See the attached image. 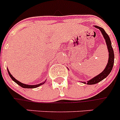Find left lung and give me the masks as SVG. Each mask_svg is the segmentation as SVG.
Wrapping results in <instances>:
<instances>
[{
    "label": "left lung",
    "mask_w": 120,
    "mask_h": 120,
    "mask_svg": "<svg viewBox=\"0 0 120 120\" xmlns=\"http://www.w3.org/2000/svg\"><path fill=\"white\" fill-rule=\"evenodd\" d=\"M95 27L96 28L98 29L101 31V34H102L103 36L104 37V38L105 40L107 47H108V52H109V59H108V62L107 64V65L105 67V70L101 73H100L99 75H97V76L93 77V79H90V80L87 81L88 85L96 84V83H98L99 82L103 80L105 78H106L108 75H109V73H111L112 68H113V65H114V50H113V49H112L111 41V40H110L109 37V35L107 34L106 32L105 31V30L103 28L97 26H95ZM82 83H86L84 82H82Z\"/></svg>",
    "instance_id": "left-lung-1"
}]
</instances>
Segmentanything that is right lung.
I'll return each instance as SVG.
<instances>
[{
	"mask_svg": "<svg viewBox=\"0 0 120 120\" xmlns=\"http://www.w3.org/2000/svg\"><path fill=\"white\" fill-rule=\"evenodd\" d=\"M8 74H9V76L11 77V78L12 79V80L13 81H14L15 83H17V84H18L19 85H20V86H22V88H37L38 87V86H40L42 85L43 84H44V83H45V82H42V83H40V84H38V85H26V84H24V83H22V82H20L18 81L17 79H15L14 78V77H13V76H12V75H11L10 72L9 71V70H8Z\"/></svg>",
	"mask_w": 120,
	"mask_h": 120,
	"instance_id": "right-lung-1",
	"label": "right lung"
}]
</instances>
